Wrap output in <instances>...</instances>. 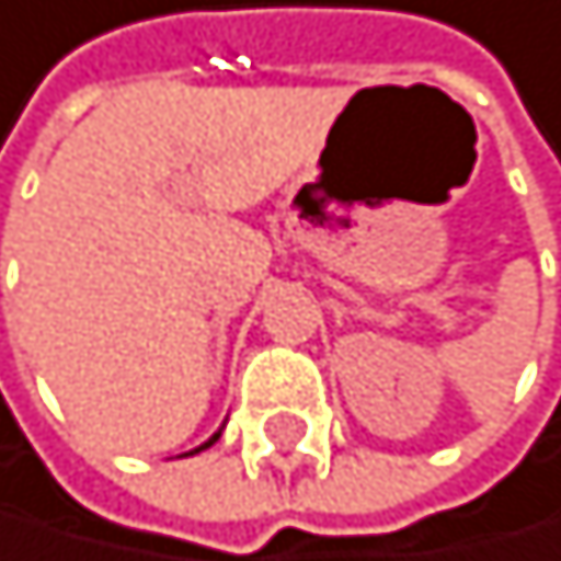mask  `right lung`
<instances>
[{
  "mask_svg": "<svg viewBox=\"0 0 561 561\" xmlns=\"http://www.w3.org/2000/svg\"><path fill=\"white\" fill-rule=\"evenodd\" d=\"M218 436H221V433H214V436H210V440H207V444H204V447H210V444H214V440H218ZM204 447H196V451H204Z\"/></svg>",
  "mask_w": 561,
  "mask_h": 561,
  "instance_id": "1",
  "label": "right lung"
}]
</instances>
